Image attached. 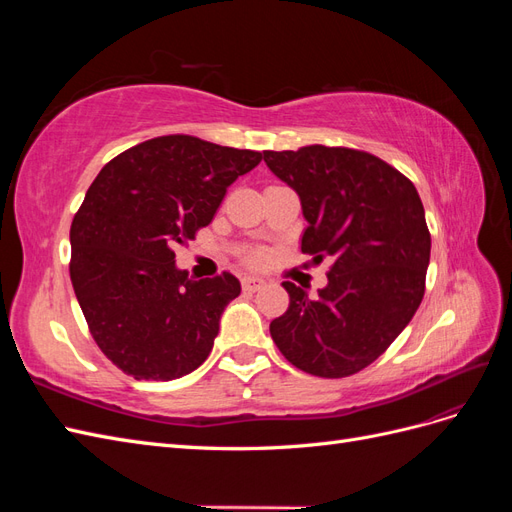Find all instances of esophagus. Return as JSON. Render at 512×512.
I'll list each match as a JSON object with an SVG mask.
<instances>
[{"label":"esophagus","mask_w":512,"mask_h":512,"mask_svg":"<svg viewBox=\"0 0 512 512\" xmlns=\"http://www.w3.org/2000/svg\"><path fill=\"white\" fill-rule=\"evenodd\" d=\"M265 284H267V282L262 280V277H258V275H245L243 280H241V286H243V290H247V292H256V290H260Z\"/></svg>","instance_id":"obj_1"}]
</instances>
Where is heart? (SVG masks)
<instances>
[{
  "label": "heart",
  "instance_id": "obj_1",
  "mask_svg": "<svg viewBox=\"0 0 512 512\" xmlns=\"http://www.w3.org/2000/svg\"><path fill=\"white\" fill-rule=\"evenodd\" d=\"M262 260H265V254H262V252H254L250 256V262H254V265H258V262H262Z\"/></svg>",
  "mask_w": 512,
  "mask_h": 512
}]
</instances>
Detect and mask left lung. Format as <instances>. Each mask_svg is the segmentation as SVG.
<instances>
[{
    "instance_id": "8db88e82",
    "label": "left lung",
    "mask_w": 512,
    "mask_h": 512,
    "mask_svg": "<svg viewBox=\"0 0 512 512\" xmlns=\"http://www.w3.org/2000/svg\"><path fill=\"white\" fill-rule=\"evenodd\" d=\"M262 156L299 194L301 252L333 258L316 297L282 284L290 305L271 322L273 342L305 374L352 376L395 342L423 301L431 237L421 196L365 151L309 145Z\"/></svg>"
}]
</instances>
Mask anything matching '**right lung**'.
<instances>
[{
  "label": "right lung",
  "instance_id": "1",
  "mask_svg": "<svg viewBox=\"0 0 512 512\" xmlns=\"http://www.w3.org/2000/svg\"><path fill=\"white\" fill-rule=\"evenodd\" d=\"M260 160L173 134L123 151L91 183L70 228V280L96 344L128 376L166 382L205 363L241 284L226 271L196 282L173 250Z\"/></svg>",
  "mask_w": 512,
  "mask_h": 512
}]
</instances>
